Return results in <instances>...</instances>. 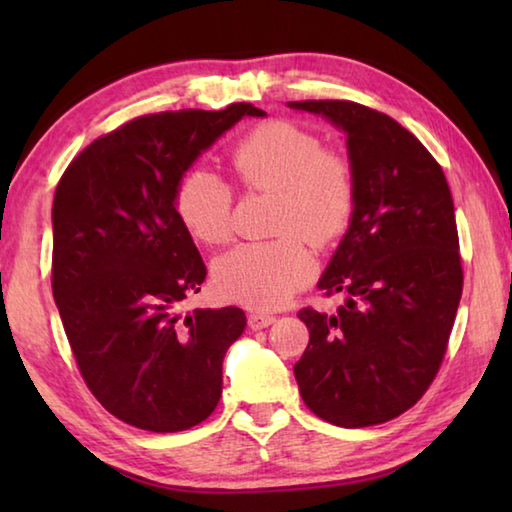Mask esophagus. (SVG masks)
Here are the masks:
<instances>
[{
	"label": "esophagus",
	"instance_id": "obj_1",
	"mask_svg": "<svg viewBox=\"0 0 512 512\" xmlns=\"http://www.w3.org/2000/svg\"><path fill=\"white\" fill-rule=\"evenodd\" d=\"M275 323L273 314H264V311H250L248 314V327L250 329H264Z\"/></svg>",
	"mask_w": 512,
	"mask_h": 512
}]
</instances>
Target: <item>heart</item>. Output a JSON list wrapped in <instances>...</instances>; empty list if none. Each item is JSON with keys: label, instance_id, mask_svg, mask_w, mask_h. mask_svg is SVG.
<instances>
[{"label": "heart", "instance_id": "heart-1", "mask_svg": "<svg viewBox=\"0 0 512 512\" xmlns=\"http://www.w3.org/2000/svg\"><path fill=\"white\" fill-rule=\"evenodd\" d=\"M230 167L246 189L273 192L271 232L262 244H241L214 262V287L223 298L253 309H273L311 280L314 244L339 239L357 207V173L348 155L325 149L318 135L293 121H264L230 151ZM173 214L196 241L230 239L232 196L207 169H192L173 189Z\"/></svg>", "mask_w": 512, "mask_h": 512}]
</instances>
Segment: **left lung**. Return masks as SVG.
Returning a JSON list of instances; mask_svg holds the SVG:
<instances>
[{
  "instance_id": "8db88e82",
  "label": "left lung",
  "mask_w": 512,
  "mask_h": 512,
  "mask_svg": "<svg viewBox=\"0 0 512 512\" xmlns=\"http://www.w3.org/2000/svg\"><path fill=\"white\" fill-rule=\"evenodd\" d=\"M348 135L357 207L318 289L336 314H298L309 345L293 366L318 418L359 429L420 400L445 359L463 268L447 178L418 137L354 101H289Z\"/></svg>"
}]
</instances>
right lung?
I'll return each instance as SVG.
<instances>
[{
    "label": "right lung",
    "instance_id": "obj_1",
    "mask_svg": "<svg viewBox=\"0 0 512 512\" xmlns=\"http://www.w3.org/2000/svg\"><path fill=\"white\" fill-rule=\"evenodd\" d=\"M253 103L137 117L69 162L56 187L51 289L76 366L101 406L155 433L192 429L221 397L239 307L178 305L207 275L173 189Z\"/></svg>",
    "mask_w": 512,
    "mask_h": 512
}]
</instances>
